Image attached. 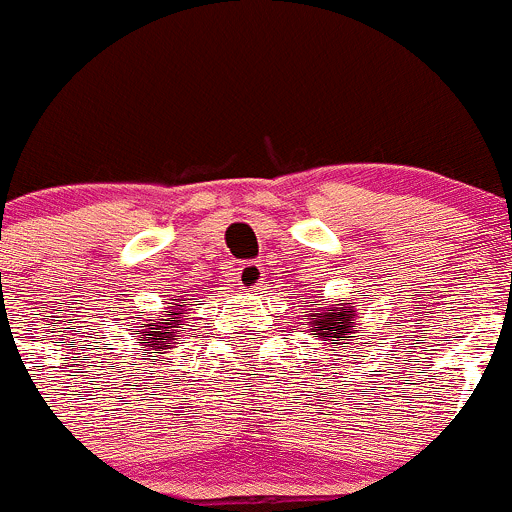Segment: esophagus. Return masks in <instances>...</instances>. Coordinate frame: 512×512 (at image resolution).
I'll return each instance as SVG.
<instances>
[{
	"instance_id": "esophagus-1",
	"label": "esophagus",
	"mask_w": 512,
	"mask_h": 512,
	"mask_svg": "<svg viewBox=\"0 0 512 512\" xmlns=\"http://www.w3.org/2000/svg\"><path fill=\"white\" fill-rule=\"evenodd\" d=\"M261 283H263L261 263H244V266L236 271V285H239L241 290H246V293L258 290V285Z\"/></svg>"
}]
</instances>
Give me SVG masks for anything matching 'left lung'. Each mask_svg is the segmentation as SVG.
<instances>
[{
    "instance_id": "left-lung-1",
    "label": "left lung",
    "mask_w": 512,
    "mask_h": 512,
    "mask_svg": "<svg viewBox=\"0 0 512 512\" xmlns=\"http://www.w3.org/2000/svg\"><path fill=\"white\" fill-rule=\"evenodd\" d=\"M305 317H307V324H310V332H315L322 342L332 344L334 349H339V344H349L351 334L359 332V329H354L356 305L351 300H339V305L312 307L310 315ZM342 338L345 339L344 343L341 342Z\"/></svg>"
}]
</instances>
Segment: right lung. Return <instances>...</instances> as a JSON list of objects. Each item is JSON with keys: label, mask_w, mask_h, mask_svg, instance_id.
<instances>
[{"label": "right lung", "mask_w": 512, "mask_h": 512, "mask_svg": "<svg viewBox=\"0 0 512 512\" xmlns=\"http://www.w3.org/2000/svg\"><path fill=\"white\" fill-rule=\"evenodd\" d=\"M188 310L190 307L183 305V295H178V300L168 302L163 315L156 320H144V329H139V346H144V354H166V349H173L185 332L183 322L188 320Z\"/></svg>", "instance_id": "right-lung-1"}]
</instances>
